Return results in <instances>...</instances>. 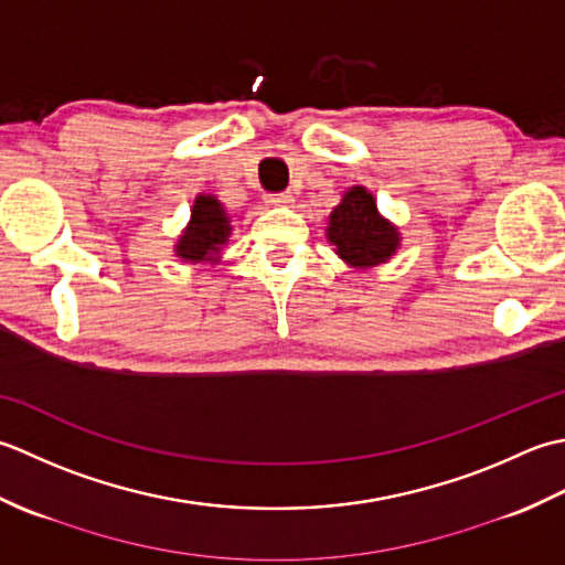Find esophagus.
Segmentation results:
<instances>
[{"mask_svg": "<svg viewBox=\"0 0 565 565\" xmlns=\"http://www.w3.org/2000/svg\"><path fill=\"white\" fill-rule=\"evenodd\" d=\"M266 202L273 206H285V204H292L295 198H292V192H273V194H268Z\"/></svg>", "mask_w": 565, "mask_h": 565, "instance_id": "esophagus-1", "label": "esophagus"}]
</instances>
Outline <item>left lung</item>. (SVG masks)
<instances>
[{"mask_svg": "<svg viewBox=\"0 0 565 565\" xmlns=\"http://www.w3.org/2000/svg\"><path fill=\"white\" fill-rule=\"evenodd\" d=\"M329 241L353 268H371L393 256L399 234L375 210L373 194L351 188L329 216Z\"/></svg>", "mask_w": 565, "mask_h": 565, "instance_id": "1", "label": "left lung"}]
</instances>
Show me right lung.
I'll return each mask as SVG.
<instances>
[{"label":"right lung","mask_w":565,"mask_h":565,"mask_svg":"<svg viewBox=\"0 0 565 565\" xmlns=\"http://www.w3.org/2000/svg\"><path fill=\"white\" fill-rule=\"evenodd\" d=\"M228 234H232V226H228L224 206L212 194H200L192 206V222L180 236L175 250L185 260H212L214 253L226 244Z\"/></svg>","instance_id":"1"}]
</instances>
